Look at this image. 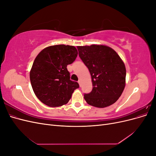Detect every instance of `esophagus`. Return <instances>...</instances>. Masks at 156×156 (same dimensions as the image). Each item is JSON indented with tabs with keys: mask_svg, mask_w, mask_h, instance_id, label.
Returning a JSON list of instances; mask_svg holds the SVG:
<instances>
[{
	"mask_svg": "<svg viewBox=\"0 0 156 156\" xmlns=\"http://www.w3.org/2000/svg\"><path fill=\"white\" fill-rule=\"evenodd\" d=\"M78 83L79 84L80 87H81V80H79V81H78Z\"/></svg>",
	"mask_w": 156,
	"mask_h": 156,
	"instance_id": "obj_1",
	"label": "esophagus"
}]
</instances>
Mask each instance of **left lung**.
<instances>
[{
  "label": "left lung",
  "instance_id": "obj_1",
  "mask_svg": "<svg viewBox=\"0 0 156 156\" xmlns=\"http://www.w3.org/2000/svg\"><path fill=\"white\" fill-rule=\"evenodd\" d=\"M79 57L91 75L92 90L84 94L88 104L104 108L115 103L126 85L124 63L116 52L103 45L77 46Z\"/></svg>",
  "mask_w": 156,
  "mask_h": 156
}]
</instances>
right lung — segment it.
I'll list each match as a JSON object with an SVG mask.
<instances>
[{
	"mask_svg": "<svg viewBox=\"0 0 156 156\" xmlns=\"http://www.w3.org/2000/svg\"><path fill=\"white\" fill-rule=\"evenodd\" d=\"M77 54L74 46L56 45L48 47L37 55L30 79L35 95L45 105L55 107L66 104L79 87L78 83L71 81L67 69Z\"/></svg>",
	"mask_w": 156,
	"mask_h": 156,
	"instance_id": "1",
	"label": "right lung"
}]
</instances>
